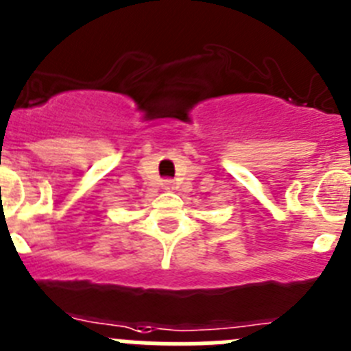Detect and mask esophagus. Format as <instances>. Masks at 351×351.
<instances>
[{
  "label": "esophagus",
  "instance_id": "34e87169",
  "mask_svg": "<svg viewBox=\"0 0 351 351\" xmlns=\"http://www.w3.org/2000/svg\"><path fill=\"white\" fill-rule=\"evenodd\" d=\"M164 191H168V192L176 191L175 182H173V180H164Z\"/></svg>",
  "mask_w": 351,
  "mask_h": 351
}]
</instances>
